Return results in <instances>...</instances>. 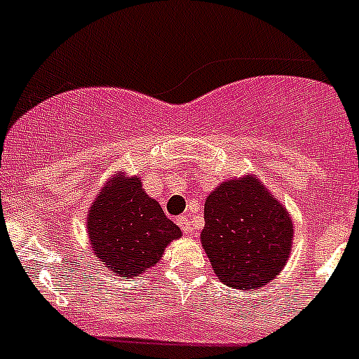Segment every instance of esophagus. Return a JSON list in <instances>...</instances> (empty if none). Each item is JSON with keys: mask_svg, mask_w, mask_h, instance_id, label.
I'll return each mask as SVG.
<instances>
[{"mask_svg": "<svg viewBox=\"0 0 359 359\" xmlns=\"http://www.w3.org/2000/svg\"><path fill=\"white\" fill-rule=\"evenodd\" d=\"M177 225H179L180 229H182V232L186 233V236L193 233V232H191V221H189V217H187V216H179V217H177Z\"/></svg>", "mask_w": 359, "mask_h": 359, "instance_id": "34e87169", "label": "esophagus"}]
</instances>
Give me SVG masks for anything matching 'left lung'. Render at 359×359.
<instances>
[{
    "label": "left lung",
    "mask_w": 359,
    "mask_h": 359,
    "mask_svg": "<svg viewBox=\"0 0 359 359\" xmlns=\"http://www.w3.org/2000/svg\"><path fill=\"white\" fill-rule=\"evenodd\" d=\"M203 219L202 246L225 285L259 289L285 267L292 219L255 177L221 182L207 196Z\"/></svg>",
    "instance_id": "8db88e82"
}]
</instances>
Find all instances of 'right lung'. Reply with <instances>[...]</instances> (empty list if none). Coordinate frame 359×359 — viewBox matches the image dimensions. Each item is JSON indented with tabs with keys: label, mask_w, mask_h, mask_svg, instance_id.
<instances>
[{
	"label": "right lung",
	"mask_w": 359,
	"mask_h": 359,
	"mask_svg": "<svg viewBox=\"0 0 359 359\" xmlns=\"http://www.w3.org/2000/svg\"><path fill=\"white\" fill-rule=\"evenodd\" d=\"M93 253L116 276H136L152 267L179 226L143 191L138 177H118L100 191L88 214Z\"/></svg>",
	"instance_id": "right-lung-1"
}]
</instances>
